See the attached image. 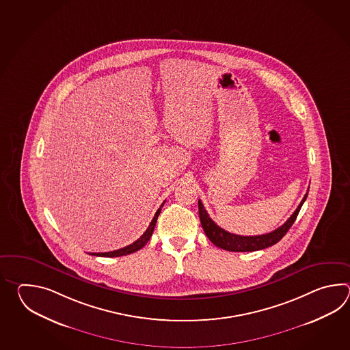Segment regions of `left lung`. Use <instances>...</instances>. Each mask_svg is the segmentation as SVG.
Returning <instances> with one entry per match:
<instances>
[{"label":"left lung","mask_w":350,"mask_h":350,"mask_svg":"<svg viewBox=\"0 0 350 350\" xmlns=\"http://www.w3.org/2000/svg\"><path fill=\"white\" fill-rule=\"evenodd\" d=\"M306 196H308V193H305L303 200L299 204L297 210L293 213V215L286 220V223H284L276 230L264 234V235L243 237V235H237V234H231L229 231L224 230L223 228H220L219 225H216L213 221V219L208 216V211L204 208L202 202L199 200L198 204H199V216H200L201 226L205 231L208 240L217 247H221V249L228 250V252H238V253L256 252V250H261V249L274 245L278 241H280L283 239L284 235L288 232V230L291 228V225L295 221Z\"/></svg>","instance_id":"8db88e82"}]
</instances>
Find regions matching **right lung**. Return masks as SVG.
I'll return each instance as SVG.
<instances>
[{
	"label": "right lung",
	"mask_w": 350,
	"mask_h": 350,
	"mask_svg": "<svg viewBox=\"0 0 350 350\" xmlns=\"http://www.w3.org/2000/svg\"><path fill=\"white\" fill-rule=\"evenodd\" d=\"M164 202L161 204L160 208H157L155 215H154L151 223H150L149 228H148L146 231L142 234V237L137 239L136 241H134L133 244L125 246V247H121L119 250L109 252V253H91V255H95V256H106V258H116V256H124V255H127V254H133L135 253V252H137V250H140L142 247L146 245V243H148L150 238H151V235H152V232H154V229H155V225H157V217H159L160 213H161V208H163Z\"/></svg>",
	"instance_id": "1"
}]
</instances>
